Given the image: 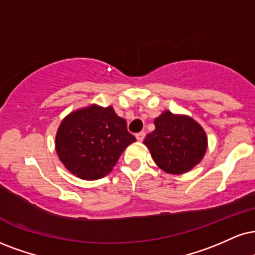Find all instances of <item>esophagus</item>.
Instances as JSON below:
<instances>
[{
    "label": "esophagus",
    "mask_w": 255,
    "mask_h": 255,
    "mask_svg": "<svg viewBox=\"0 0 255 255\" xmlns=\"http://www.w3.org/2000/svg\"><path fill=\"white\" fill-rule=\"evenodd\" d=\"M136 138L138 142H143V139L145 138V132H144V131H140V132H138L136 134Z\"/></svg>",
    "instance_id": "1"
}]
</instances>
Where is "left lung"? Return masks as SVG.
I'll return each mask as SVG.
<instances>
[{
    "label": "left lung",
    "mask_w": 255,
    "mask_h": 255,
    "mask_svg": "<svg viewBox=\"0 0 255 255\" xmlns=\"http://www.w3.org/2000/svg\"><path fill=\"white\" fill-rule=\"evenodd\" d=\"M155 127L144 144L163 170L183 174L202 159L207 150V137L194 119L165 111L155 119Z\"/></svg>",
    "instance_id": "left-lung-1"
}]
</instances>
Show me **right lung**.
<instances>
[{
  "label": "right lung",
  "mask_w": 255,
  "mask_h": 255,
  "mask_svg": "<svg viewBox=\"0 0 255 255\" xmlns=\"http://www.w3.org/2000/svg\"><path fill=\"white\" fill-rule=\"evenodd\" d=\"M136 140L127 121L111 106L92 105L71 113L56 133V152L66 168L84 180H98L116 165L125 147Z\"/></svg>",
  "instance_id": "add662e5"
}]
</instances>
